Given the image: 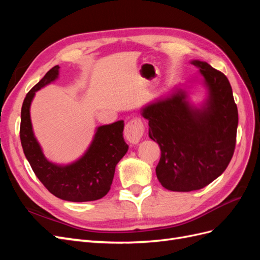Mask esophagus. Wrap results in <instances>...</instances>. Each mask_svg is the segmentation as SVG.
Listing matches in <instances>:
<instances>
[{
    "instance_id": "34e87169",
    "label": "esophagus",
    "mask_w": 260,
    "mask_h": 260,
    "mask_svg": "<svg viewBox=\"0 0 260 260\" xmlns=\"http://www.w3.org/2000/svg\"><path fill=\"white\" fill-rule=\"evenodd\" d=\"M144 133V123L140 118H133L124 125L123 135L125 140L131 144H137Z\"/></svg>"
}]
</instances>
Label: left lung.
Returning a JSON list of instances; mask_svg holds the SVG:
<instances>
[{
	"label": "left lung",
	"mask_w": 260,
	"mask_h": 260,
	"mask_svg": "<svg viewBox=\"0 0 260 260\" xmlns=\"http://www.w3.org/2000/svg\"><path fill=\"white\" fill-rule=\"evenodd\" d=\"M191 64L199 68L208 91L201 108L188 103L187 93L176 86L141 111L148 120L149 138L161 151L157 179L175 192L211 183L226 169L237 142L239 115L229 80L205 61Z\"/></svg>",
	"instance_id": "1"
}]
</instances>
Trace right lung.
<instances>
[{
	"instance_id": "obj_1",
	"label": "right lung",
	"mask_w": 260,
	"mask_h": 260,
	"mask_svg": "<svg viewBox=\"0 0 260 260\" xmlns=\"http://www.w3.org/2000/svg\"><path fill=\"white\" fill-rule=\"evenodd\" d=\"M58 70V65L50 69L23 100L21 146L36 176L53 195L69 202L96 201L111 190L116 165L128 151L122 137L123 120L99 127L84 155L73 164L61 166L46 159L34 135L30 105L37 91L57 79Z\"/></svg>"
}]
</instances>
